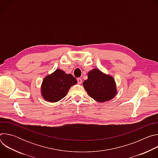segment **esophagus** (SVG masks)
<instances>
[{"label":"esophagus","mask_w":158,"mask_h":158,"mask_svg":"<svg viewBox=\"0 0 158 158\" xmlns=\"http://www.w3.org/2000/svg\"><path fill=\"white\" fill-rule=\"evenodd\" d=\"M82 79H81V78H77V82H78V84H81L82 83Z\"/></svg>","instance_id":"34e87169"}]
</instances>
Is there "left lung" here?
Instances as JSON below:
<instances>
[{"label": "left lung", "instance_id": "obj_1", "mask_svg": "<svg viewBox=\"0 0 158 158\" xmlns=\"http://www.w3.org/2000/svg\"><path fill=\"white\" fill-rule=\"evenodd\" d=\"M83 86L89 96L95 101L103 102L113 98L117 94L114 79L98 69L90 71Z\"/></svg>", "mask_w": 158, "mask_h": 158}]
</instances>
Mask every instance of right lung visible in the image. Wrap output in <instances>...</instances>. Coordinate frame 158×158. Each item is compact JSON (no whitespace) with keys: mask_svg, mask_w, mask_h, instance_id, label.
Masks as SVG:
<instances>
[{"mask_svg":"<svg viewBox=\"0 0 158 158\" xmlns=\"http://www.w3.org/2000/svg\"><path fill=\"white\" fill-rule=\"evenodd\" d=\"M77 82L73 75L56 69L44 78L41 85V95L44 100L48 102H57L64 98L71 86Z\"/></svg>","mask_w":158,"mask_h":158,"instance_id":"add662e5","label":"right lung"}]
</instances>
